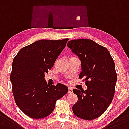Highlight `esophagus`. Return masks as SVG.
<instances>
[{"instance_id": "1", "label": "esophagus", "mask_w": 129, "mask_h": 129, "mask_svg": "<svg viewBox=\"0 0 129 129\" xmlns=\"http://www.w3.org/2000/svg\"><path fill=\"white\" fill-rule=\"evenodd\" d=\"M73 92V88L71 87H69V88H68V93L70 94V93H72Z\"/></svg>"}]
</instances>
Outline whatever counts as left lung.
Segmentation results:
<instances>
[{
    "mask_svg": "<svg viewBox=\"0 0 129 129\" xmlns=\"http://www.w3.org/2000/svg\"><path fill=\"white\" fill-rule=\"evenodd\" d=\"M67 46L80 59L79 78H84L87 86V90H73L78 96L73 113L81 119H96L105 112L114 96L117 74L114 60L107 49L92 40H72Z\"/></svg>",
    "mask_w": 129,
    "mask_h": 129,
    "instance_id": "obj_1",
    "label": "left lung"
}]
</instances>
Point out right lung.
Returning a JSON list of instances; mask_svg holds the SVG:
<instances>
[{
	"label": "right lung",
	"mask_w": 129,
	"mask_h": 129,
	"mask_svg": "<svg viewBox=\"0 0 129 129\" xmlns=\"http://www.w3.org/2000/svg\"><path fill=\"white\" fill-rule=\"evenodd\" d=\"M68 40H38L22 47L14 58L10 75L13 94L27 116L40 119L49 116L56 100L68 91L62 83L49 85L44 80Z\"/></svg>",
	"instance_id": "add662e5"
}]
</instances>
